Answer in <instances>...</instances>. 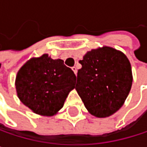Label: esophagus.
<instances>
[{"instance_id":"esophagus-1","label":"esophagus","mask_w":147,"mask_h":147,"mask_svg":"<svg viewBox=\"0 0 147 147\" xmlns=\"http://www.w3.org/2000/svg\"><path fill=\"white\" fill-rule=\"evenodd\" d=\"M72 71H74V73L76 75V73H77V68H76V66H73V67H72Z\"/></svg>"}]
</instances>
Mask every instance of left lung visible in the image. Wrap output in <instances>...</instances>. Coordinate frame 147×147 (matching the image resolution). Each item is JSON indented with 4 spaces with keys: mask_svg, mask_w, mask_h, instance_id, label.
Masks as SVG:
<instances>
[{
    "mask_svg": "<svg viewBox=\"0 0 147 147\" xmlns=\"http://www.w3.org/2000/svg\"><path fill=\"white\" fill-rule=\"evenodd\" d=\"M76 89L87 110L97 117L118 111L132 86L131 65L120 51L104 47L88 52L79 61Z\"/></svg>",
    "mask_w": 147,
    "mask_h": 147,
    "instance_id": "obj_1",
    "label": "left lung"
}]
</instances>
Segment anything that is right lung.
Listing matches in <instances>:
<instances>
[{
    "mask_svg": "<svg viewBox=\"0 0 147 147\" xmlns=\"http://www.w3.org/2000/svg\"><path fill=\"white\" fill-rule=\"evenodd\" d=\"M76 75L62 59L47 54L33 58L18 71L17 94L21 102L35 113L53 116L59 111L69 93L75 88Z\"/></svg>",
    "mask_w": 147,
    "mask_h": 147,
    "instance_id": "1",
    "label": "right lung"
}]
</instances>
